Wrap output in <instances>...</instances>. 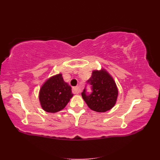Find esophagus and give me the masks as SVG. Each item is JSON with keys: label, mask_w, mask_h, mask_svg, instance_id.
<instances>
[{"label": "esophagus", "mask_w": 160, "mask_h": 160, "mask_svg": "<svg viewBox=\"0 0 160 160\" xmlns=\"http://www.w3.org/2000/svg\"><path fill=\"white\" fill-rule=\"evenodd\" d=\"M81 92V89L79 87H76L73 88V93L75 94H79Z\"/></svg>", "instance_id": "esophagus-1"}]
</instances>
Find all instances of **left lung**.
Returning a JSON list of instances; mask_svg holds the SVG:
<instances>
[{
    "label": "left lung",
    "instance_id": "8db88e82",
    "mask_svg": "<svg viewBox=\"0 0 160 160\" xmlns=\"http://www.w3.org/2000/svg\"><path fill=\"white\" fill-rule=\"evenodd\" d=\"M92 92L88 93L86 88L82 93L84 100L91 110L106 112L111 109L116 102L118 90L114 80L104 69L94 70L87 80Z\"/></svg>",
    "mask_w": 160,
    "mask_h": 160
}]
</instances>
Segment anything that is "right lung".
Listing matches in <instances>:
<instances>
[{"label": "right lung", "instance_id": "obj_1", "mask_svg": "<svg viewBox=\"0 0 160 160\" xmlns=\"http://www.w3.org/2000/svg\"><path fill=\"white\" fill-rule=\"evenodd\" d=\"M72 97L71 87L64 82L61 73L47 80L39 93L42 109L49 113H56L63 109Z\"/></svg>", "mask_w": 160, "mask_h": 160}]
</instances>
